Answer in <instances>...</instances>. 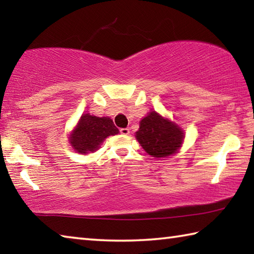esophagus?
<instances>
[{"instance_id": "obj_1", "label": "esophagus", "mask_w": 254, "mask_h": 254, "mask_svg": "<svg viewBox=\"0 0 254 254\" xmlns=\"http://www.w3.org/2000/svg\"><path fill=\"white\" fill-rule=\"evenodd\" d=\"M120 133H121V134L127 135V134H128V133H130V130H128L127 127H121V128H120Z\"/></svg>"}]
</instances>
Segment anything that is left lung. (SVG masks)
I'll use <instances>...</instances> for the list:
<instances>
[{"mask_svg":"<svg viewBox=\"0 0 254 254\" xmlns=\"http://www.w3.org/2000/svg\"><path fill=\"white\" fill-rule=\"evenodd\" d=\"M135 136L145 152L154 158H165L175 153L184 140L183 131L154 111L141 120Z\"/></svg>","mask_w":254,"mask_h":254,"instance_id":"left-lung-1","label":"left lung"}]
</instances>
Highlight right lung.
Here are the masks:
<instances>
[{
	"label": "right lung",
	"mask_w": 254,
	"mask_h": 254,
	"mask_svg": "<svg viewBox=\"0 0 254 254\" xmlns=\"http://www.w3.org/2000/svg\"><path fill=\"white\" fill-rule=\"evenodd\" d=\"M118 133V127L110 118H97L87 113L81 115L69 139L77 152L87 153L100 148V144L107 136Z\"/></svg>",
	"instance_id": "1"
}]
</instances>
